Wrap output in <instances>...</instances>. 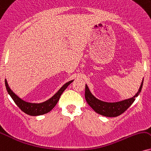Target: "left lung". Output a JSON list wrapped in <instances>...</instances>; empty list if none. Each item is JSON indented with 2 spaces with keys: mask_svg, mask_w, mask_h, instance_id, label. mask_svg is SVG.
Here are the masks:
<instances>
[{
  "mask_svg": "<svg viewBox=\"0 0 151 151\" xmlns=\"http://www.w3.org/2000/svg\"><path fill=\"white\" fill-rule=\"evenodd\" d=\"M143 83L144 79L141 82L139 91L133 97L118 102H106L98 99L92 94L88 86L85 85V99L90 107L99 114L106 117H117L123 113L135 101V98L140 94L143 87Z\"/></svg>",
  "mask_w": 151,
  "mask_h": 151,
  "instance_id": "8db88e82",
  "label": "left lung"
}]
</instances>
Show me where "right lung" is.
I'll return each mask as SVG.
<instances>
[{"label":"right lung","mask_w":151,"mask_h":151,"mask_svg":"<svg viewBox=\"0 0 151 151\" xmlns=\"http://www.w3.org/2000/svg\"><path fill=\"white\" fill-rule=\"evenodd\" d=\"M73 81V80L67 82L51 98H50L47 101L41 102V103H31V102L24 101V100L22 99L20 97H19L15 93L11 90L10 87H9L6 79H5V84L7 92L12 97L14 103L17 104V106L23 112L27 113V115H32V116H37V115H41L50 112L55 106L57 102L59 101V99L60 98L61 94L64 92V91L67 88V87Z\"/></svg>","instance_id":"1"}]
</instances>
